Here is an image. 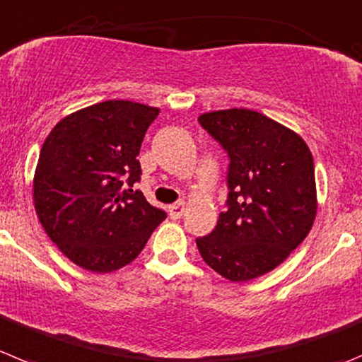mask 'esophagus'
<instances>
[{"instance_id":"esophagus-1","label":"esophagus","mask_w":362,"mask_h":362,"mask_svg":"<svg viewBox=\"0 0 362 362\" xmlns=\"http://www.w3.org/2000/svg\"><path fill=\"white\" fill-rule=\"evenodd\" d=\"M168 214H170L172 218H181L185 214V203L183 201H179V203L172 204V206H168Z\"/></svg>"}]
</instances>
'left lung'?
Instances as JSON below:
<instances>
[{
	"instance_id": "obj_1",
	"label": "left lung",
	"mask_w": 362,
	"mask_h": 362,
	"mask_svg": "<svg viewBox=\"0 0 362 362\" xmlns=\"http://www.w3.org/2000/svg\"><path fill=\"white\" fill-rule=\"evenodd\" d=\"M199 124L230 159L226 208L214 231L195 240L199 253L228 280H253L280 265L313 228V154L296 132L250 109L206 112Z\"/></svg>"
}]
</instances>
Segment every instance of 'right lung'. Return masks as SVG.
I'll return each instance as SVG.
<instances>
[{
    "instance_id": "add662e5",
    "label": "right lung",
    "mask_w": 362,
    "mask_h": 362,
    "mask_svg": "<svg viewBox=\"0 0 362 362\" xmlns=\"http://www.w3.org/2000/svg\"><path fill=\"white\" fill-rule=\"evenodd\" d=\"M158 115L138 102H100L66 116L42 144L35 211L53 244L84 269L131 264L167 217L132 190L141 179V141Z\"/></svg>"
}]
</instances>
